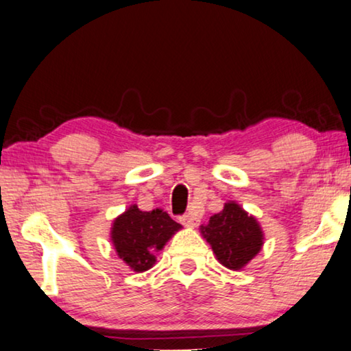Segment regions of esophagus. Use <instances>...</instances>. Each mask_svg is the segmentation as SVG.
Masks as SVG:
<instances>
[{
  "mask_svg": "<svg viewBox=\"0 0 351 351\" xmlns=\"http://www.w3.org/2000/svg\"><path fill=\"white\" fill-rule=\"evenodd\" d=\"M181 223L184 224L186 227H195L197 224H199V218L194 213H187L184 216H181Z\"/></svg>",
  "mask_w": 351,
  "mask_h": 351,
  "instance_id": "esophagus-1",
  "label": "esophagus"
}]
</instances>
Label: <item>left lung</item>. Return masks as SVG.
Masks as SVG:
<instances>
[{
	"instance_id": "obj_1",
	"label": "left lung",
	"mask_w": 351,
	"mask_h": 351,
	"mask_svg": "<svg viewBox=\"0 0 351 351\" xmlns=\"http://www.w3.org/2000/svg\"><path fill=\"white\" fill-rule=\"evenodd\" d=\"M200 234L224 267L241 270L263 250L264 232L258 219L234 200L224 204L208 224L200 226Z\"/></svg>"
}]
</instances>
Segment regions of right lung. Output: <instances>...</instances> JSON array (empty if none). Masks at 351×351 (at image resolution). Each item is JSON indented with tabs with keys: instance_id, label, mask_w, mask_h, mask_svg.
I'll return each mask as SVG.
<instances>
[{
	"instance_id": "add662e5",
	"label": "right lung",
	"mask_w": 351,
	"mask_h": 351,
	"mask_svg": "<svg viewBox=\"0 0 351 351\" xmlns=\"http://www.w3.org/2000/svg\"><path fill=\"white\" fill-rule=\"evenodd\" d=\"M182 229L162 208L141 211L133 204L111 226V243L116 254L133 272H145L156 264V253Z\"/></svg>"
}]
</instances>
